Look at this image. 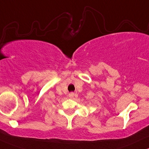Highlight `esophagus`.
<instances>
[{
  "label": "esophagus",
  "mask_w": 149,
  "mask_h": 149,
  "mask_svg": "<svg viewBox=\"0 0 149 149\" xmlns=\"http://www.w3.org/2000/svg\"><path fill=\"white\" fill-rule=\"evenodd\" d=\"M74 93H69V97H71V98H73V97H74Z\"/></svg>",
  "instance_id": "obj_1"
}]
</instances>
